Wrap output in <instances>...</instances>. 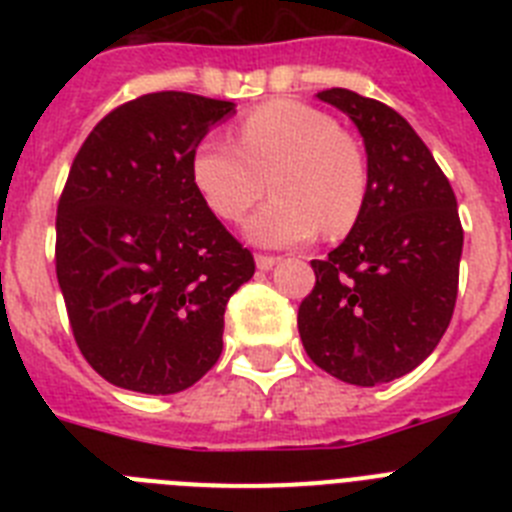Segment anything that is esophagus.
<instances>
[{
    "mask_svg": "<svg viewBox=\"0 0 512 512\" xmlns=\"http://www.w3.org/2000/svg\"><path fill=\"white\" fill-rule=\"evenodd\" d=\"M279 264V256H266V253H259L256 256V266H259L261 271H269L271 266H277Z\"/></svg>",
    "mask_w": 512,
    "mask_h": 512,
    "instance_id": "1",
    "label": "esophagus"
}]
</instances>
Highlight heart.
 Returning <instances> with one entry per match:
<instances>
[{"label":"heart","mask_w":512,"mask_h":512,"mask_svg":"<svg viewBox=\"0 0 512 512\" xmlns=\"http://www.w3.org/2000/svg\"><path fill=\"white\" fill-rule=\"evenodd\" d=\"M192 179L205 205L238 223L271 184L274 200L246 223L248 241L297 246L323 228L338 238L354 228L369 192L364 151L338 122L310 104L277 99L238 122V143L205 138L194 148Z\"/></svg>","instance_id":"1"}]
</instances>
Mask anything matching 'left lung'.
<instances>
[{"instance_id": "left-lung-1", "label": "left lung", "mask_w": 512, "mask_h": 512, "mask_svg": "<svg viewBox=\"0 0 512 512\" xmlns=\"http://www.w3.org/2000/svg\"><path fill=\"white\" fill-rule=\"evenodd\" d=\"M366 148L369 192L297 312L307 356L359 387L392 382L431 356L451 323L464 246L456 197L410 122L379 99L325 89Z\"/></svg>"}]
</instances>
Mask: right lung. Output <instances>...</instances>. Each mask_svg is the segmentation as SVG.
<instances>
[{"instance_id":"right-lung-1","label":"right lung","mask_w":512,"mask_h":512,"mask_svg":"<svg viewBox=\"0 0 512 512\" xmlns=\"http://www.w3.org/2000/svg\"><path fill=\"white\" fill-rule=\"evenodd\" d=\"M225 99L153 92L94 125L56 215V277L76 346L122 390L174 395L223 351L225 305L256 264L205 205L192 156Z\"/></svg>"}]
</instances>
